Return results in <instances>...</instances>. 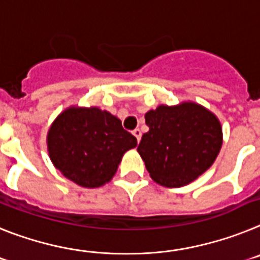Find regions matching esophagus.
<instances>
[{
	"label": "esophagus",
	"mask_w": 260,
	"mask_h": 260,
	"mask_svg": "<svg viewBox=\"0 0 260 260\" xmlns=\"http://www.w3.org/2000/svg\"><path fill=\"white\" fill-rule=\"evenodd\" d=\"M133 136L136 137V140H137V143H139L140 140H141V131L139 129V128H136V129L133 131Z\"/></svg>",
	"instance_id": "34e87169"
}]
</instances>
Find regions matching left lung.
Returning <instances> with one entry per match:
<instances>
[{
    "label": "left lung",
    "instance_id": "1",
    "mask_svg": "<svg viewBox=\"0 0 260 260\" xmlns=\"http://www.w3.org/2000/svg\"><path fill=\"white\" fill-rule=\"evenodd\" d=\"M149 131L137 148L150 177L165 187H182L208 170L222 145L214 114L195 102L158 106L145 114Z\"/></svg>",
    "mask_w": 260,
    "mask_h": 260
}]
</instances>
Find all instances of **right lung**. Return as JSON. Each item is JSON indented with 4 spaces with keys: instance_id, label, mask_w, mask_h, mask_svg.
Here are the masks:
<instances>
[{
    "instance_id": "1",
    "label": "right lung",
    "mask_w": 260,
    "mask_h": 260,
    "mask_svg": "<svg viewBox=\"0 0 260 260\" xmlns=\"http://www.w3.org/2000/svg\"><path fill=\"white\" fill-rule=\"evenodd\" d=\"M137 145L120 119L98 107H69L47 135L52 164L78 186L95 188L112 179L124 153Z\"/></svg>"
}]
</instances>
